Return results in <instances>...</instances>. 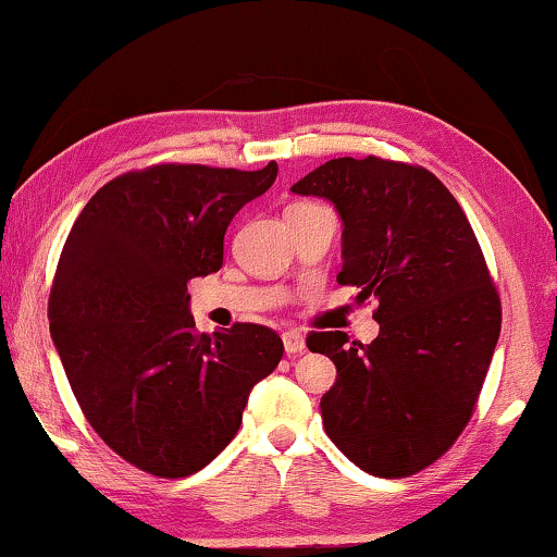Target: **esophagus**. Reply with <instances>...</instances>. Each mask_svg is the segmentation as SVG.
Instances as JSON below:
<instances>
[{
    "label": "esophagus",
    "mask_w": 557,
    "mask_h": 557,
    "mask_svg": "<svg viewBox=\"0 0 557 557\" xmlns=\"http://www.w3.org/2000/svg\"><path fill=\"white\" fill-rule=\"evenodd\" d=\"M282 343H285V354L287 356H297L305 350V338L300 333H285L282 335Z\"/></svg>",
    "instance_id": "esophagus-1"
}]
</instances>
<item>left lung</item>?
I'll return each mask as SVG.
<instances>
[{"label":"left lung","instance_id":"left-lung-1","mask_svg":"<svg viewBox=\"0 0 557 557\" xmlns=\"http://www.w3.org/2000/svg\"><path fill=\"white\" fill-rule=\"evenodd\" d=\"M343 219L341 285L379 300L371 346L310 333L335 363L320 398L325 434L375 476L432 465L472 419L495 354L503 305L459 201L432 171L379 156L333 159L293 186Z\"/></svg>","mask_w":557,"mask_h":557}]
</instances>
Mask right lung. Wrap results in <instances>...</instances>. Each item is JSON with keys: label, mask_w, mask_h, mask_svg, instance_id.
<instances>
[{"label": "right lung", "mask_w": 557, "mask_h": 557, "mask_svg": "<svg viewBox=\"0 0 557 557\" xmlns=\"http://www.w3.org/2000/svg\"><path fill=\"white\" fill-rule=\"evenodd\" d=\"M260 171L159 163L98 189L70 230L47 302L88 424L156 476H189L239 432L249 391L282 358L275 331L199 333L186 282L222 268L224 234L275 184Z\"/></svg>", "instance_id": "obj_1"}]
</instances>
